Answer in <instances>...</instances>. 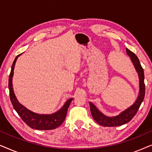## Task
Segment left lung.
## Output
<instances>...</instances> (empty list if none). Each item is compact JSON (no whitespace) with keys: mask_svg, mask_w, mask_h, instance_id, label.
Returning a JSON list of instances; mask_svg holds the SVG:
<instances>
[{"mask_svg":"<svg viewBox=\"0 0 152 152\" xmlns=\"http://www.w3.org/2000/svg\"><path fill=\"white\" fill-rule=\"evenodd\" d=\"M126 53L129 56L131 59L134 64V65L136 68L138 73L139 80H140V93L139 96L137 99L134 104L131 106L129 108L126 109L120 115L115 117H107L104 115H103L94 104H93L91 102H89L90 104V109L91 114L93 119L95 120V122H97L99 124L104 126H121L122 124H124L129 122L134 117L137 112H138L139 108L140 107L141 103L142 102L143 99L145 97V75H144V70L141 64L139 61L138 58L135 55L134 53L129 50L128 48H126Z\"/></svg>","mask_w":152,"mask_h":152,"instance_id":"8db88e82","label":"left lung"}]
</instances>
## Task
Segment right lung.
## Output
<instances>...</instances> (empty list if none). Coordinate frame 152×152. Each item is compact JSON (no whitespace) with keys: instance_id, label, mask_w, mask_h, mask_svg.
Instances as JSON below:
<instances>
[{"instance_id":"obj_1","label":"right lung","mask_w":152,"mask_h":152,"mask_svg":"<svg viewBox=\"0 0 152 152\" xmlns=\"http://www.w3.org/2000/svg\"><path fill=\"white\" fill-rule=\"evenodd\" d=\"M17 55L12 64L11 72L9 76V86L10 89V97L12 102L14 109L17 112L18 115L23 120V121L28 124L32 129H35L38 130H50L55 129L58 126L61 125L65 120L66 114H67L68 109L72 99H69L65 103L64 107L59 111L56 112L52 115H39V114L34 113L25 108L18 102L16 97L14 95L13 87H12V77L14 74V69L16 59L18 56Z\"/></svg>"}]
</instances>
